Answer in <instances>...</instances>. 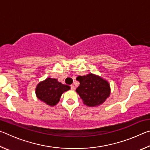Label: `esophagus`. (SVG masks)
Returning a JSON list of instances; mask_svg holds the SVG:
<instances>
[{"instance_id":"obj_1","label":"esophagus","mask_w":150,"mask_h":150,"mask_svg":"<svg viewBox=\"0 0 150 150\" xmlns=\"http://www.w3.org/2000/svg\"><path fill=\"white\" fill-rule=\"evenodd\" d=\"M71 88L72 90H75V87L73 85H71Z\"/></svg>"}]
</instances>
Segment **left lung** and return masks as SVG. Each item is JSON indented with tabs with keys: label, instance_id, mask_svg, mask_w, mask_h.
<instances>
[{
	"label": "left lung",
	"instance_id": "obj_1",
	"mask_svg": "<svg viewBox=\"0 0 150 150\" xmlns=\"http://www.w3.org/2000/svg\"><path fill=\"white\" fill-rule=\"evenodd\" d=\"M77 80L80 85L76 89L83 103L88 106H97L102 105L110 94L108 82L100 76L93 73L79 76Z\"/></svg>",
	"mask_w": 150,
	"mask_h": 150
}]
</instances>
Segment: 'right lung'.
Listing matches in <instances>:
<instances>
[{
	"label": "right lung",
	"mask_w": 150,
	"mask_h": 150,
	"mask_svg": "<svg viewBox=\"0 0 150 150\" xmlns=\"http://www.w3.org/2000/svg\"><path fill=\"white\" fill-rule=\"evenodd\" d=\"M69 89V86L62 84L56 79L47 78L36 86L35 95L42 102L53 106L59 103L62 94Z\"/></svg>",
	"instance_id": "obj_1"
}]
</instances>
